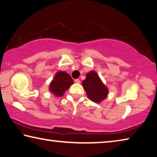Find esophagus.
<instances>
[{"label":"esophagus","instance_id":"34e87169","mask_svg":"<svg viewBox=\"0 0 157 157\" xmlns=\"http://www.w3.org/2000/svg\"><path fill=\"white\" fill-rule=\"evenodd\" d=\"M75 83L79 84V83H80V80H79V79H75Z\"/></svg>","mask_w":157,"mask_h":157}]
</instances>
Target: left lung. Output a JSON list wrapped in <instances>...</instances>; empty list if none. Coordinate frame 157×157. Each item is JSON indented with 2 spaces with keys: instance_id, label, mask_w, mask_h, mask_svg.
Returning a JSON list of instances; mask_svg holds the SVG:
<instances>
[{
  "instance_id": "obj_1",
  "label": "left lung",
  "mask_w": 157,
  "mask_h": 157,
  "mask_svg": "<svg viewBox=\"0 0 157 157\" xmlns=\"http://www.w3.org/2000/svg\"><path fill=\"white\" fill-rule=\"evenodd\" d=\"M82 84L87 96L93 102H100L107 96L108 89L94 71L86 74V79L83 80Z\"/></svg>"
}]
</instances>
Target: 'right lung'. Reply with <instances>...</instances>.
<instances>
[{
  "mask_svg": "<svg viewBox=\"0 0 157 157\" xmlns=\"http://www.w3.org/2000/svg\"><path fill=\"white\" fill-rule=\"evenodd\" d=\"M73 84V79L68 73L59 71L55 74L54 79L50 82L49 89L55 96L61 97Z\"/></svg>",
  "mask_w": 157,
  "mask_h": 157,
  "instance_id": "add662e5",
  "label": "right lung"
}]
</instances>
